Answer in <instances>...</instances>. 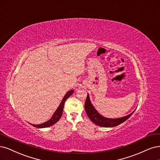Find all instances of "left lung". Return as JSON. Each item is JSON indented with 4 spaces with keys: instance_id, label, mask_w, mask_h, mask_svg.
Instances as JSON below:
<instances>
[{
    "instance_id": "left-lung-1",
    "label": "left lung",
    "mask_w": 160,
    "mask_h": 160,
    "mask_svg": "<svg viewBox=\"0 0 160 160\" xmlns=\"http://www.w3.org/2000/svg\"><path fill=\"white\" fill-rule=\"evenodd\" d=\"M85 109L86 113L88 117L90 118V120L92 122L99 126H102V127H113V126H118L121 123L124 122L127 119H128L131 115L134 112H132L131 114L126 116V117H122V118H108L102 117L101 114H99L98 111L95 108L92 104L89 94L87 95L86 101L85 103Z\"/></svg>"
}]
</instances>
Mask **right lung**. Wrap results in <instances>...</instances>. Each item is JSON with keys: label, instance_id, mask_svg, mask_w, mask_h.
Listing matches in <instances>:
<instances>
[{"label": "right lung", "instance_id": "1", "mask_svg": "<svg viewBox=\"0 0 160 160\" xmlns=\"http://www.w3.org/2000/svg\"><path fill=\"white\" fill-rule=\"evenodd\" d=\"M74 92L73 90H71L69 91H68L67 93H66L65 95L64 96V97L63 98L62 101L60 103L59 106L58 107V108H57V110L56 111V112H54V114H53L52 117L49 119V120H48L47 122L42 123L41 124H30L31 125H32L33 126H34L36 128H47L49 127V126H52L53 124H54L55 123H56L60 119V118L62 117V113H63V107H64V104L65 101L73 94Z\"/></svg>", "mask_w": 160, "mask_h": 160}]
</instances>
